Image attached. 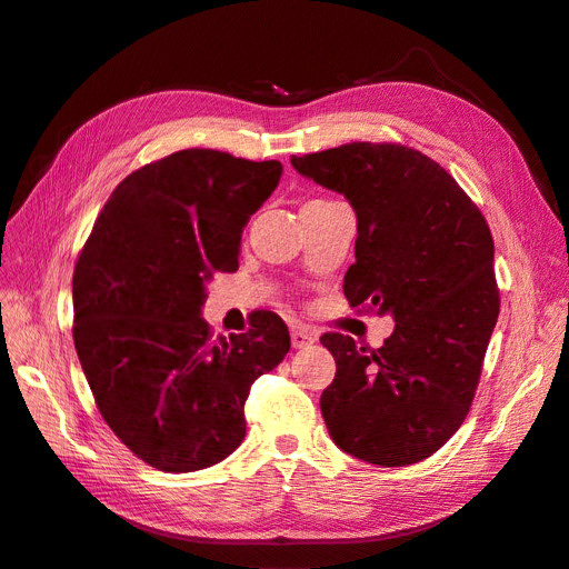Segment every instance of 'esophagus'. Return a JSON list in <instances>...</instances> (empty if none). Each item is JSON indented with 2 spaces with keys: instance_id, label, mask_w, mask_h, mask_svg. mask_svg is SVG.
<instances>
[{
  "instance_id": "esophagus-1",
  "label": "esophagus",
  "mask_w": 569,
  "mask_h": 569,
  "mask_svg": "<svg viewBox=\"0 0 569 569\" xmlns=\"http://www.w3.org/2000/svg\"><path fill=\"white\" fill-rule=\"evenodd\" d=\"M316 339H318V335L313 330H308V327H303V325L291 327V347H295V349L311 347Z\"/></svg>"
}]
</instances>
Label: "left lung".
Wrapping results in <instances>:
<instances>
[{
  "label": "left lung",
  "instance_id": "8db88e82",
  "mask_svg": "<svg viewBox=\"0 0 569 569\" xmlns=\"http://www.w3.org/2000/svg\"><path fill=\"white\" fill-rule=\"evenodd\" d=\"M356 211L351 306L393 318L385 347L322 335L337 360L320 410L343 453L403 468L439 451L468 416L498 320L493 239L446 170L399 144L353 142L291 157Z\"/></svg>",
  "mask_w": 569,
  "mask_h": 569
}]
</instances>
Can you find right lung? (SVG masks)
I'll return each instance as SVG.
<instances>
[{
    "label": "right lung",
    "mask_w": 569,
    "mask_h": 569,
    "mask_svg": "<svg viewBox=\"0 0 569 569\" xmlns=\"http://www.w3.org/2000/svg\"><path fill=\"white\" fill-rule=\"evenodd\" d=\"M280 161L182 149L134 170L101 209L73 272V341L101 418L163 472L226 460L247 435L253 380L282 363L289 332L261 311L211 339L206 284L239 268L249 218Z\"/></svg>",
    "instance_id": "obj_1"
}]
</instances>
